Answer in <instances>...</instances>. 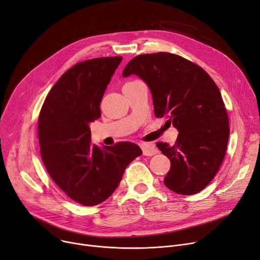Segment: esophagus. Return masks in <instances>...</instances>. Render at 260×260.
I'll list each match as a JSON object with an SVG mask.
<instances>
[{
	"mask_svg": "<svg viewBox=\"0 0 260 260\" xmlns=\"http://www.w3.org/2000/svg\"><path fill=\"white\" fill-rule=\"evenodd\" d=\"M143 150V154L146 156H152L157 153V149L153 143H145L141 145Z\"/></svg>",
	"mask_w": 260,
	"mask_h": 260,
	"instance_id": "esophagus-1",
	"label": "esophagus"
}]
</instances>
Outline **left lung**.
<instances>
[{"label": "left lung", "mask_w": 260, "mask_h": 260, "mask_svg": "<svg viewBox=\"0 0 260 260\" xmlns=\"http://www.w3.org/2000/svg\"><path fill=\"white\" fill-rule=\"evenodd\" d=\"M131 74L148 85L155 116H168L179 132L173 146L156 144L171 161L166 187L182 195L202 191L219 170L230 134L218 87L202 67L168 52L135 56L123 71Z\"/></svg>", "instance_id": "obj_1"}]
</instances>
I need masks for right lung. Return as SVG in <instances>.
<instances>
[{"instance_id": "add662e5", "label": "right lung", "mask_w": 260, "mask_h": 260, "mask_svg": "<svg viewBox=\"0 0 260 260\" xmlns=\"http://www.w3.org/2000/svg\"><path fill=\"white\" fill-rule=\"evenodd\" d=\"M121 56L84 60L68 69L51 88L39 116L41 156L50 177L83 206L106 201L118 187L141 148L121 142L98 147L89 128L101 116L105 90Z\"/></svg>"}]
</instances>
